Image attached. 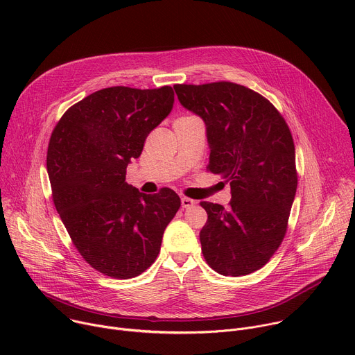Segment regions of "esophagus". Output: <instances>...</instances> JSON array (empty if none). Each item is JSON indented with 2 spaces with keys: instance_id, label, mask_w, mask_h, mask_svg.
Masks as SVG:
<instances>
[{
  "instance_id": "34e87169",
  "label": "esophagus",
  "mask_w": 355,
  "mask_h": 355,
  "mask_svg": "<svg viewBox=\"0 0 355 355\" xmlns=\"http://www.w3.org/2000/svg\"><path fill=\"white\" fill-rule=\"evenodd\" d=\"M181 205H182V208H184V209L191 208V207H193V205H195V200H193V199H191V198L184 196V198H181Z\"/></svg>"
}]
</instances>
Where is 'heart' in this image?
I'll use <instances>...</instances> for the list:
<instances>
[{
	"instance_id": "obj_1",
	"label": "heart",
	"mask_w": 355,
	"mask_h": 355,
	"mask_svg": "<svg viewBox=\"0 0 355 355\" xmlns=\"http://www.w3.org/2000/svg\"><path fill=\"white\" fill-rule=\"evenodd\" d=\"M188 118H193V116H187V118H181V119H188Z\"/></svg>"
}]
</instances>
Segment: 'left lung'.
I'll return each mask as SVG.
<instances>
[{
  "label": "left lung",
  "mask_w": 355,
  "mask_h": 355,
  "mask_svg": "<svg viewBox=\"0 0 355 355\" xmlns=\"http://www.w3.org/2000/svg\"><path fill=\"white\" fill-rule=\"evenodd\" d=\"M178 101L207 126L208 170L230 182L232 200L200 202L208 220L202 252L216 272L247 275L264 267L286 233L297 187L295 146L277 108L244 85L175 84Z\"/></svg>",
  "instance_id": "8db88e82"
}]
</instances>
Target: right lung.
<instances>
[{
    "mask_svg": "<svg viewBox=\"0 0 355 355\" xmlns=\"http://www.w3.org/2000/svg\"><path fill=\"white\" fill-rule=\"evenodd\" d=\"M173 104L168 85L104 88L69 108L50 136L55 207L83 259L108 277L133 278L153 264L181 207L170 188L146 195L125 181L128 164Z\"/></svg>",
    "mask_w": 355,
    "mask_h": 355,
    "instance_id": "right-lung-1",
    "label": "right lung"
}]
</instances>
